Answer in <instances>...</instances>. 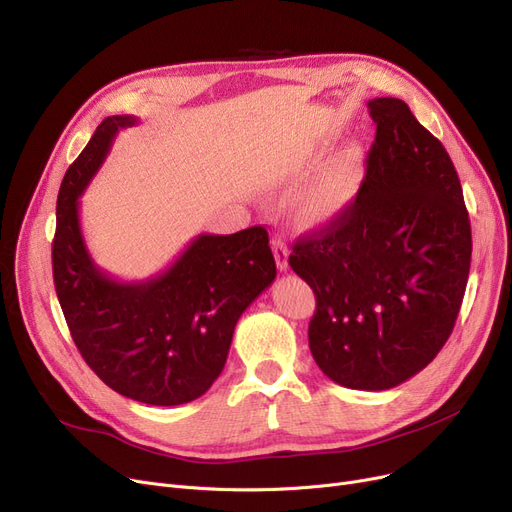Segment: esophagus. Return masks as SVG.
<instances>
[{
	"label": "esophagus",
	"instance_id": "34e87169",
	"mask_svg": "<svg viewBox=\"0 0 512 512\" xmlns=\"http://www.w3.org/2000/svg\"><path fill=\"white\" fill-rule=\"evenodd\" d=\"M271 248H273L275 262H277L279 271H288V269H290V264H288V256H290V252H288V245H285V241H283L281 237H273V241H271Z\"/></svg>",
	"mask_w": 512,
	"mask_h": 512
}]
</instances>
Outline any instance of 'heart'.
<instances>
[{
	"label": "heart",
	"mask_w": 512,
	"mask_h": 512,
	"mask_svg": "<svg viewBox=\"0 0 512 512\" xmlns=\"http://www.w3.org/2000/svg\"><path fill=\"white\" fill-rule=\"evenodd\" d=\"M361 180V153L351 147L338 153L294 199V218L304 227L334 220L355 197Z\"/></svg>",
	"instance_id": "heart-1"
}]
</instances>
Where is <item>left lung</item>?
Masks as SVG:
<instances>
[{
  "label": "left lung",
  "mask_w": 512,
  "mask_h": 512,
  "mask_svg": "<svg viewBox=\"0 0 512 512\" xmlns=\"http://www.w3.org/2000/svg\"><path fill=\"white\" fill-rule=\"evenodd\" d=\"M367 109L376 138L357 197L298 237L290 267L315 292L309 346L346 388L386 391L431 363L464 298L470 220L445 147L399 98Z\"/></svg>",
  "instance_id": "left-lung-1"
}]
</instances>
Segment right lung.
<instances>
[{
	"label": "right lung",
	"mask_w": 512,
	"mask_h": 512,
	"mask_svg": "<svg viewBox=\"0 0 512 512\" xmlns=\"http://www.w3.org/2000/svg\"><path fill=\"white\" fill-rule=\"evenodd\" d=\"M130 115L107 117L71 163L56 201L54 288L71 338L115 393L147 405L189 403L220 376L235 325L277 269L264 227L199 235L161 275L124 283L102 273L79 227V195Z\"/></svg>",
	"instance_id": "obj_1"
}]
</instances>
